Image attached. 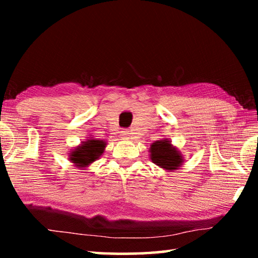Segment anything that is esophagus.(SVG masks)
I'll return each mask as SVG.
<instances>
[{"mask_svg":"<svg viewBox=\"0 0 258 258\" xmlns=\"http://www.w3.org/2000/svg\"><path fill=\"white\" fill-rule=\"evenodd\" d=\"M120 135H121V139H123V140H130L131 139V133L128 132V131H121Z\"/></svg>","mask_w":258,"mask_h":258,"instance_id":"1","label":"esophagus"}]
</instances>
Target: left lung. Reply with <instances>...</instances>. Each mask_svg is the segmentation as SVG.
<instances>
[{
    "mask_svg": "<svg viewBox=\"0 0 258 258\" xmlns=\"http://www.w3.org/2000/svg\"><path fill=\"white\" fill-rule=\"evenodd\" d=\"M150 159L165 171L173 172L184 163L182 152L174 147L168 139H160L150 146Z\"/></svg>",
    "mask_w": 258,
    "mask_h": 258,
    "instance_id": "8db88e82",
    "label": "left lung"
}]
</instances>
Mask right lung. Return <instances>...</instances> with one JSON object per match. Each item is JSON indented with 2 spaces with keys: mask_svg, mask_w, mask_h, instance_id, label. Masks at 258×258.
I'll list each match as a JSON object with an SVG mask.
<instances>
[{
  "mask_svg": "<svg viewBox=\"0 0 258 258\" xmlns=\"http://www.w3.org/2000/svg\"><path fill=\"white\" fill-rule=\"evenodd\" d=\"M106 146L107 142L103 140L94 138L86 139L80 146L69 151L68 159L75 167L85 169L102 156Z\"/></svg>",
  "mask_w": 258,
  "mask_h": 258,
  "instance_id": "add662e5",
  "label": "right lung"
}]
</instances>
